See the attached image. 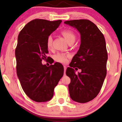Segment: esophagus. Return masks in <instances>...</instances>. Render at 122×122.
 I'll use <instances>...</instances> for the list:
<instances>
[{"label": "esophagus", "instance_id": "1", "mask_svg": "<svg viewBox=\"0 0 122 122\" xmlns=\"http://www.w3.org/2000/svg\"><path fill=\"white\" fill-rule=\"evenodd\" d=\"M66 66H64V74H66Z\"/></svg>", "mask_w": 122, "mask_h": 122}]
</instances>
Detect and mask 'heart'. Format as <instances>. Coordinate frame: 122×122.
Instances as JSON below:
<instances>
[{
    "label": "heart",
    "instance_id": "b5f03b06",
    "mask_svg": "<svg viewBox=\"0 0 122 122\" xmlns=\"http://www.w3.org/2000/svg\"><path fill=\"white\" fill-rule=\"evenodd\" d=\"M61 34L64 36L65 39L68 43L74 41L76 40V35L72 30L70 29H65L61 31ZM53 39L51 36H49L46 39V45L48 49H51L52 46ZM69 56L68 54H66L64 53H58L54 56V59L56 61L61 63H66L67 61V58Z\"/></svg>",
    "mask_w": 122,
    "mask_h": 122
}]
</instances>
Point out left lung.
<instances>
[{
  "instance_id": "1",
  "label": "left lung",
  "mask_w": 122,
  "mask_h": 122,
  "mask_svg": "<svg viewBox=\"0 0 122 122\" xmlns=\"http://www.w3.org/2000/svg\"><path fill=\"white\" fill-rule=\"evenodd\" d=\"M64 23L76 28L81 39L79 49L66 71L71 80L68 86L70 97L76 102H88L97 96L106 76L108 54L104 36L89 20H73ZM78 68L82 71L76 73Z\"/></svg>"
}]
</instances>
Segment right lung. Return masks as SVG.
Here are the masks:
<instances>
[{"instance_id": "right-lung-1", "label": "right lung", "mask_w": 122, "mask_h": 122, "mask_svg": "<svg viewBox=\"0 0 122 122\" xmlns=\"http://www.w3.org/2000/svg\"><path fill=\"white\" fill-rule=\"evenodd\" d=\"M61 20L49 21L36 19L27 23L20 31L15 49L16 73L23 91L36 102H44L53 97L54 89L64 74L59 63L46 66L47 38L56 29Z\"/></svg>"}]
</instances>
